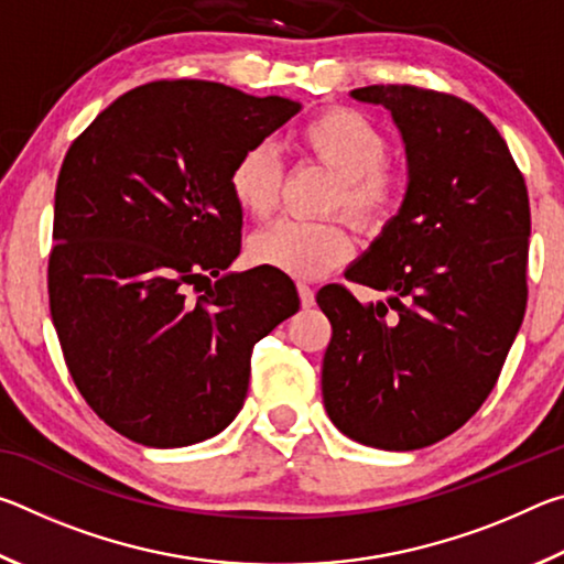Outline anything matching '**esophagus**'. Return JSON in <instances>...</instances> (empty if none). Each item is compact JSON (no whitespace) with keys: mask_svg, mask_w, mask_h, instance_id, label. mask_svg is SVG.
<instances>
[{"mask_svg":"<svg viewBox=\"0 0 564 564\" xmlns=\"http://www.w3.org/2000/svg\"><path fill=\"white\" fill-rule=\"evenodd\" d=\"M299 295H301L303 308H311V305L316 303V293H313V289H311L308 283H299Z\"/></svg>","mask_w":564,"mask_h":564,"instance_id":"esophagus-1","label":"esophagus"}]
</instances>
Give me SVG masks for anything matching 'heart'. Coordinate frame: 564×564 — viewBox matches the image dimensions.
<instances>
[{
    "label": "heart",
    "mask_w": 564,
    "mask_h": 564,
    "mask_svg": "<svg viewBox=\"0 0 564 564\" xmlns=\"http://www.w3.org/2000/svg\"><path fill=\"white\" fill-rule=\"evenodd\" d=\"M295 147L338 176L333 206H340L366 231H378L398 214L405 178L386 164L388 137L366 113L330 107L295 131ZM283 169L269 147H248L228 171L234 202L251 216H269L281 194ZM251 259L293 279H316L336 269L352 251L340 221H299L281 218L253 236Z\"/></svg>",
    "instance_id": "heart-1"
}]
</instances>
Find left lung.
<instances>
[{
  "label": "left lung",
  "mask_w": 564,
  "mask_h": 564,
  "mask_svg": "<svg viewBox=\"0 0 564 564\" xmlns=\"http://www.w3.org/2000/svg\"><path fill=\"white\" fill-rule=\"evenodd\" d=\"M403 137L398 216L316 301L333 328L323 403L350 441L420 451L470 420L498 383L528 305V186L500 131L473 104L410 84L350 91Z\"/></svg>",
  "instance_id": "8db88e82"
}]
</instances>
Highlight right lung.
<instances>
[{
	"mask_svg": "<svg viewBox=\"0 0 564 564\" xmlns=\"http://www.w3.org/2000/svg\"><path fill=\"white\" fill-rule=\"evenodd\" d=\"M299 111L216 82H151L66 151L52 321L79 393L129 441L184 447L221 433L243 408L253 346L299 311L285 273H224L243 226L228 171Z\"/></svg>",
	"mask_w": 564,
	"mask_h": 564,
	"instance_id": "add662e5",
	"label": "right lung"
}]
</instances>
